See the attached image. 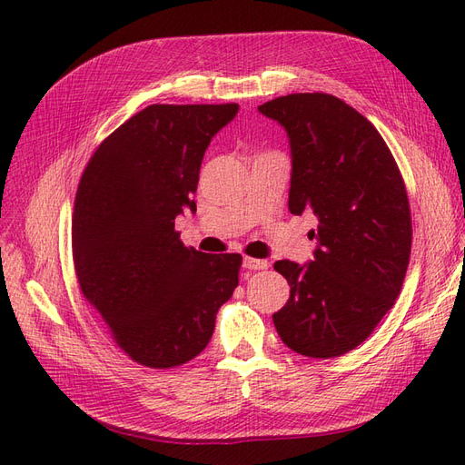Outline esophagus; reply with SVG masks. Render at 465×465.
<instances>
[{"label": "esophagus", "mask_w": 465, "mask_h": 465, "mask_svg": "<svg viewBox=\"0 0 465 465\" xmlns=\"http://www.w3.org/2000/svg\"><path fill=\"white\" fill-rule=\"evenodd\" d=\"M270 265L267 263V260H258V258H242V267L244 270H252V272H256V270H265V267Z\"/></svg>", "instance_id": "esophagus-1"}]
</instances>
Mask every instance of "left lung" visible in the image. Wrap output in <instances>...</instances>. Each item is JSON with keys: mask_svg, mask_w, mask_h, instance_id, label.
<instances>
[{"mask_svg": "<svg viewBox=\"0 0 465 465\" xmlns=\"http://www.w3.org/2000/svg\"><path fill=\"white\" fill-rule=\"evenodd\" d=\"M258 110L289 137V211L318 217L314 260L273 265L291 285L275 330L304 357H340L367 340L401 291L413 234L403 178L382 135L341 98L294 93Z\"/></svg>", "mask_w": 465, "mask_h": 465, "instance_id": "obj_1", "label": "left lung"}]
</instances>
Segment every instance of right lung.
<instances>
[{
	"instance_id": "obj_1",
	"label": "right lung",
	"mask_w": 465,
	"mask_h": 465,
	"mask_svg": "<svg viewBox=\"0 0 465 465\" xmlns=\"http://www.w3.org/2000/svg\"><path fill=\"white\" fill-rule=\"evenodd\" d=\"M238 104H151L98 145L72 224L83 297L125 355L149 369L198 357L238 285L241 254L186 248L174 219L195 213L205 149Z\"/></svg>"
}]
</instances>
